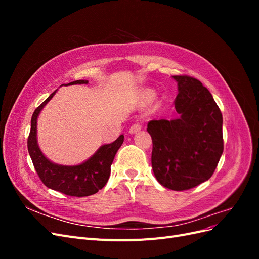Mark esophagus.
<instances>
[{"label":"esophagus","instance_id":"34e87169","mask_svg":"<svg viewBox=\"0 0 259 259\" xmlns=\"http://www.w3.org/2000/svg\"><path fill=\"white\" fill-rule=\"evenodd\" d=\"M140 130H142V125H140L139 123H135L130 127V133H131V134H135V133L139 132Z\"/></svg>","mask_w":259,"mask_h":259}]
</instances>
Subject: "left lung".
I'll return each mask as SVG.
<instances>
[{
    "label": "left lung",
    "instance_id": "left-lung-1",
    "mask_svg": "<svg viewBox=\"0 0 259 259\" xmlns=\"http://www.w3.org/2000/svg\"><path fill=\"white\" fill-rule=\"evenodd\" d=\"M178 94L171 120H152L147 131L153 148L151 164L156 180L175 191L206 182L224 151L223 115L209 91L190 76H171Z\"/></svg>",
    "mask_w": 259,
    "mask_h": 259
}]
</instances>
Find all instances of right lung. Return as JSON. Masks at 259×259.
Returning <instances> with one entry per match:
<instances>
[{
  "mask_svg": "<svg viewBox=\"0 0 259 259\" xmlns=\"http://www.w3.org/2000/svg\"><path fill=\"white\" fill-rule=\"evenodd\" d=\"M88 80H77L66 85L88 84ZM65 85V84H62ZM57 90L38 106L31 117V130L28 138V151L36 173L43 184L53 190L71 197H88L103 189L111 171V164L124 142L121 135L113 143L100 146L88 160L76 165H61L45 156L37 144V117L43 108L54 97Z\"/></svg>",
  "mask_w": 259,
  "mask_h": 259,
  "instance_id": "add662e5",
  "label": "right lung"
}]
</instances>
